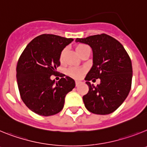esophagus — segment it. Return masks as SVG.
<instances>
[{"instance_id":"34e87169","label":"esophagus","mask_w":147,"mask_h":147,"mask_svg":"<svg viewBox=\"0 0 147 147\" xmlns=\"http://www.w3.org/2000/svg\"><path fill=\"white\" fill-rule=\"evenodd\" d=\"M82 82H80V81H76V86H79V85H81L82 84Z\"/></svg>"}]
</instances>
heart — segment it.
<instances>
[{
    "label": "heart",
    "mask_w": 147,
    "mask_h": 147,
    "mask_svg": "<svg viewBox=\"0 0 147 147\" xmlns=\"http://www.w3.org/2000/svg\"><path fill=\"white\" fill-rule=\"evenodd\" d=\"M87 45H79L76 47V51L80 50V49H82V48L85 47ZM67 73H68V74L71 75V76L73 77H75V78H78L80 77L81 76V74H82V70L80 67H71L69 69L67 70Z\"/></svg>",
    "instance_id": "heart-1"
}]
</instances>
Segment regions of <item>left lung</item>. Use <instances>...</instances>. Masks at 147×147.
Segmentation results:
<instances>
[{"instance_id": "8db88e82", "label": "left lung", "mask_w": 147, "mask_h": 147, "mask_svg": "<svg viewBox=\"0 0 147 147\" xmlns=\"http://www.w3.org/2000/svg\"><path fill=\"white\" fill-rule=\"evenodd\" d=\"M75 41L90 45L93 51V65L85 79L89 87L82 98L85 107L99 115L114 112L130 90L132 67L129 55L117 40L105 34L76 38ZM98 78L100 84L96 86L89 82Z\"/></svg>"}]
</instances>
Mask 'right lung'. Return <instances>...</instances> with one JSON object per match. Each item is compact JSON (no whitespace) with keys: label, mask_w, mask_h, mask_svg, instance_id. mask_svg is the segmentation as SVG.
I'll return each mask as SVG.
<instances>
[{"label":"right lung","mask_w":147,"mask_h":147,"mask_svg":"<svg viewBox=\"0 0 147 147\" xmlns=\"http://www.w3.org/2000/svg\"><path fill=\"white\" fill-rule=\"evenodd\" d=\"M73 40L45 34L32 40L22 53L16 69L18 89L23 102L35 113L49 116L60 112L66 95L75 88L69 76L51 80L60 65L61 52Z\"/></svg>","instance_id":"1"}]
</instances>
